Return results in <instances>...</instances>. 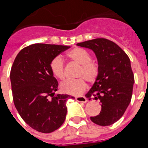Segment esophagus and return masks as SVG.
<instances>
[{
  "label": "esophagus",
  "mask_w": 148,
  "mask_h": 148,
  "mask_svg": "<svg viewBox=\"0 0 148 148\" xmlns=\"http://www.w3.org/2000/svg\"><path fill=\"white\" fill-rule=\"evenodd\" d=\"M75 100H76L77 101H79V102H83V103H85L87 101V98L84 97V96H78V97L75 98Z\"/></svg>",
  "instance_id": "1"
}]
</instances>
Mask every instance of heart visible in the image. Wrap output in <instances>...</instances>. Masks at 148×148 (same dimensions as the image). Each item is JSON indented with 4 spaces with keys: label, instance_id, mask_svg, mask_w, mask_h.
<instances>
[{
    "label": "heart",
    "instance_id": "1",
    "mask_svg": "<svg viewBox=\"0 0 148 148\" xmlns=\"http://www.w3.org/2000/svg\"><path fill=\"white\" fill-rule=\"evenodd\" d=\"M66 56L81 65L78 71V77L81 78L75 81H66L60 85L61 90L64 93L72 95H80L87 89L86 81L90 83L95 82L99 76V69L97 64L92 61L90 53L85 49L75 47L66 53ZM49 68L53 75L59 80H64L65 78L64 64L60 56H56L51 61Z\"/></svg>",
    "mask_w": 148,
    "mask_h": 148
}]
</instances>
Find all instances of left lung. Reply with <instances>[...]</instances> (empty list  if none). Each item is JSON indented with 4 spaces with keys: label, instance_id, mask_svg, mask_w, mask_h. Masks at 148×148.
<instances>
[{
    "label": "left lung",
    "instance_id": "obj_1",
    "mask_svg": "<svg viewBox=\"0 0 148 148\" xmlns=\"http://www.w3.org/2000/svg\"><path fill=\"white\" fill-rule=\"evenodd\" d=\"M77 45L92 49L98 60L99 76L85 96L89 100H100L101 110L90 119L100 126L113 125L123 116L131 101L134 75L130 58L108 39L95 38Z\"/></svg>",
    "mask_w": 148,
    "mask_h": 148
}]
</instances>
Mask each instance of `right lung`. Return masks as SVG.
Returning <instances> with one entry per match:
<instances>
[{"instance_id":"obj_1","label":"right lung","mask_w":148,"mask_h":148,"mask_svg":"<svg viewBox=\"0 0 148 148\" xmlns=\"http://www.w3.org/2000/svg\"><path fill=\"white\" fill-rule=\"evenodd\" d=\"M70 47L34 44L17 55L10 72L12 97L21 117L34 130L52 133L66 119V101L75 99L57 94L58 81L49 68L51 61Z\"/></svg>"}]
</instances>
